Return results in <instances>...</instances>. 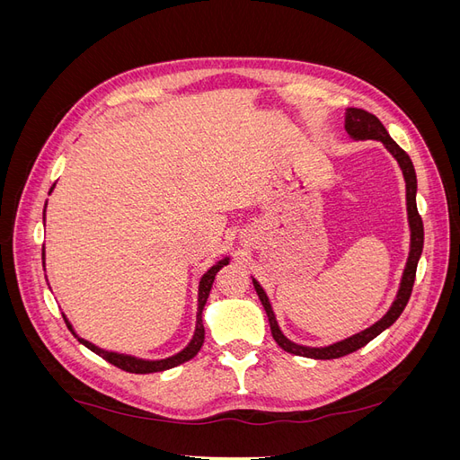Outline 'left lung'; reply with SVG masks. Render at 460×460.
<instances>
[{
	"label": "left lung",
	"mask_w": 460,
	"mask_h": 460,
	"mask_svg": "<svg viewBox=\"0 0 460 460\" xmlns=\"http://www.w3.org/2000/svg\"><path fill=\"white\" fill-rule=\"evenodd\" d=\"M345 130H347V134H349L351 137H355V140H376V142H382L387 147V151L392 153V155L397 159L401 171H402V176H405V182H407V211H409V225H411V253H409L405 272H402V280H401L397 299L394 301L392 309L387 311V314L382 320H378V323H376V324H372L370 328H367L365 332L355 333V336L347 338L343 341L333 343V345H328V347H303V345L291 343L284 336V333L280 332V328H278L276 316L272 313V307H270L267 294H264L262 288L259 286V282L253 280L257 296H259V299L262 303L264 311H267L274 341L280 345L286 353L297 355V357L323 358V360L340 358V357H345V355L358 351L360 347H365L376 336H380V333L385 328L392 326L395 320L401 316V313L405 311L407 303L411 299L414 278H416V267H419V259L422 255V247H424V225H422V217L419 215V208H416V172H414V166H412L411 157L392 140V136L387 134V130L384 128V124L378 119H376L372 113H367V111H363V109H347Z\"/></svg>",
	"instance_id": "1"
}]
</instances>
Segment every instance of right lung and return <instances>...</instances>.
<instances>
[{"label":"right lung","instance_id":"obj_1","mask_svg":"<svg viewBox=\"0 0 460 460\" xmlns=\"http://www.w3.org/2000/svg\"><path fill=\"white\" fill-rule=\"evenodd\" d=\"M51 191V190H49ZM41 257H44V253H41ZM225 264H228V259H225V261H218L215 267H211L208 269L205 274H203V278H201V282H199V299H198V324H196V333H193V340L190 341V345L186 347L184 351H180L178 355H174V357H169V358H163V360H142V358H136V357H128V355H119V353H111V351H103V349H100V347H95V345H92V343H88V341H84V340H80L78 338V341L80 343H84L90 351H93L95 355H100L102 358H105L107 363H111L113 367H117V368H120V370H124V372H132V374H153V372H163V370H169V368H174V367H178V365H182V363H186V360H190V358H193L196 357L198 353H199V349H201V345H203V341H205V328H203V316H201V313H203V307H205V303H207V297H208V294H211V288H213V282H215V276H217V272L225 267ZM65 323H66V318H65ZM66 326H68V330L73 332V328H71V324L66 323ZM75 333V332H73Z\"/></svg>","mask_w":460,"mask_h":460}]
</instances>
